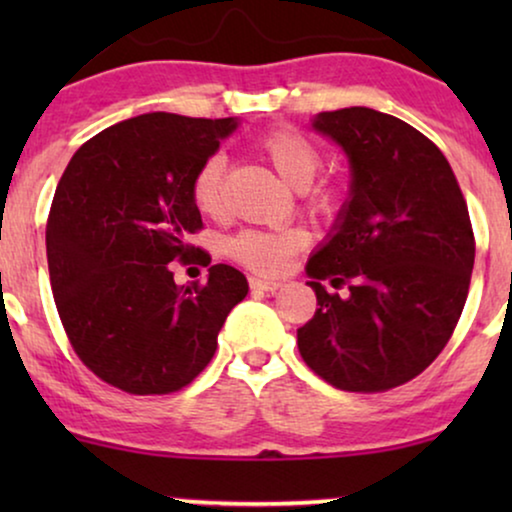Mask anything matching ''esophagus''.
I'll return each instance as SVG.
<instances>
[{
	"label": "esophagus",
	"instance_id": "esophagus-1",
	"mask_svg": "<svg viewBox=\"0 0 512 512\" xmlns=\"http://www.w3.org/2000/svg\"><path fill=\"white\" fill-rule=\"evenodd\" d=\"M279 282L275 279H261V277H249V289L251 291H277L279 289Z\"/></svg>",
	"mask_w": 512,
	"mask_h": 512
}]
</instances>
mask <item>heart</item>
<instances>
[{
	"label": "heart",
	"instance_id": "obj_1",
	"mask_svg": "<svg viewBox=\"0 0 512 512\" xmlns=\"http://www.w3.org/2000/svg\"><path fill=\"white\" fill-rule=\"evenodd\" d=\"M258 151L270 160V165L282 174L284 181L303 191L305 209L312 216L328 219L345 205V186L340 181L321 179L312 184L324 165V156L303 130L293 128V125H275L258 139ZM223 184H226V156L212 153L202 160L191 181V198L202 214H221ZM307 244H310V233L300 226L277 230L247 228L230 237L226 251L235 263L258 272V275H279Z\"/></svg>",
	"mask_w": 512,
	"mask_h": 512
}]
</instances>
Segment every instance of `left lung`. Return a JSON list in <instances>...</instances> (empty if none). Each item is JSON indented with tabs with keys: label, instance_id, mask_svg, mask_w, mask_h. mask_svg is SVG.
<instances>
[{
	"label": "left lung",
	"instance_id": "8db88e82",
	"mask_svg": "<svg viewBox=\"0 0 512 512\" xmlns=\"http://www.w3.org/2000/svg\"><path fill=\"white\" fill-rule=\"evenodd\" d=\"M314 130L352 163V200L307 261L317 312L298 352L335 389L377 394L410 382L452 338L475 261L471 216L443 151L401 118L324 111ZM328 278V294L320 286Z\"/></svg>",
	"mask_w": 512,
	"mask_h": 512
}]
</instances>
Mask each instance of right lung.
Listing matches in <instances>:
<instances>
[{"instance_id": "1", "label": "right lung", "mask_w": 512, "mask_h": 512, "mask_svg": "<svg viewBox=\"0 0 512 512\" xmlns=\"http://www.w3.org/2000/svg\"><path fill=\"white\" fill-rule=\"evenodd\" d=\"M235 118L144 114L88 139L55 188L46 223L51 289L69 345L102 382L132 396L174 394L216 352L249 284L226 263L205 284H174L172 261L209 265L193 174Z\"/></svg>"}]
</instances>
